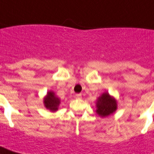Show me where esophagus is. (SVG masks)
I'll return each instance as SVG.
<instances>
[{"label":"esophagus","instance_id":"esophagus-1","mask_svg":"<svg viewBox=\"0 0 154 154\" xmlns=\"http://www.w3.org/2000/svg\"><path fill=\"white\" fill-rule=\"evenodd\" d=\"M75 98L76 99H81V94H76L75 95Z\"/></svg>","mask_w":154,"mask_h":154}]
</instances>
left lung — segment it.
Here are the masks:
<instances>
[{"mask_svg": "<svg viewBox=\"0 0 154 154\" xmlns=\"http://www.w3.org/2000/svg\"><path fill=\"white\" fill-rule=\"evenodd\" d=\"M97 113L102 117H107L117 109V102L108 93H104L97 101Z\"/></svg>", "mask_w": 154, "mask_h": 154, "instance_id": "8db88e82", "label": "left lung"}]
</instances>
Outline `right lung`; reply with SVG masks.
<instances>
[{"label":"right lung","mask_w":154,"mask_h":154,"mask_svg":"<svg viewBox=\"0 0 154 154\" xmlns=\"http://www.w3.org/2000/svg\"><path fill=\"white\" fill-rule=\"evenodd\" d=\"M44 103H45V106L47 109H50L51 112H55L58 109V106L60 103V101H59V98L55 96L54 92L49 91L48 92L47 96L45 98Z\"/></svg>","instance_id":"add662e5"}]
</instances>
